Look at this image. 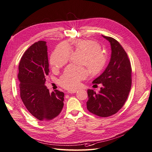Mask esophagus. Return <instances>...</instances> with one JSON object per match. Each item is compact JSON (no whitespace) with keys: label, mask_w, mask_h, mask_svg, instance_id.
Listing matches in <instances>:
<instances>
[{"label":"esophagus","mask_w":152,"mask_h":152,"mask_svg":"<svg viewBox=\"0 0 152 152\" xmlns=\"http://www.w3.org/2000/svg\"><path fill=\"white\" fill-rule=\"evenodd\" d=\"M77 91V89H72V90L68 91V92H67V93H75Z\"/></svg>","instance_id":"obj_1"}]
</instances>
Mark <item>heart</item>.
<instances>
[{"instance_id": "obj_1", "label": "heart", "mask_w": 152, "mask_h": 152, "mask_svg": "<svg viewBox=\"0 0 152 152\" xmlns=\"http://www.w3.org/2000/svg\"><path fill=\"white\" fill-rule=\"evenodd\" d=\"M72 49L84 53L83 64L87 66L93 74H98L102 71L106 64L107 54L101 49L98 42L87 39H76L71 43L61 44L56 48L50 58L53 71H57L69 61ZM88 75L87 67L70 65L61 76L59 85L67 89H75L79 86L80 81L86 79Z\"/></svg>"}]
</instances>
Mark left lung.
<instances>
[{
  "mask_svg": "<svg viewBox=\"0 0 152 152\" xmlns=\"http://www.w3.org/2000/svg\"><path fill=\"white\" fill-rule=\"evenodd\" d=\"M110 42L111 56L104 71L93 81L102 84L96 93L88 89V110L100 117L115 115L124 105L132 86V66L121 44L113 37L102 36Z\"/></svg>",
  "mask_w": 152,
  "mask_h": 152,
  "instance_id": "obj_1",
  "label": "left lung"
}]
</instances>
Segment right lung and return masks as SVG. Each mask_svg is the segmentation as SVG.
Here are the masks:
<instances>
[{"mask_svg": "<svg viewBox=\"0 0 152 152\" xmlns=\"http://www.w3.org/2000/svg\"><path fill=\"white\" fill-rule=\"evenodd\" d=\"M46 42L33 44L24 53L19 65L20 95L24 104L39 120L51 121L63 108V92L51 93L45 86L49 73Z\"/></svg>", "mask_w": 152, "mask_h": 152, "instance_id": "1", "label": "right lung"}]
</instances>
